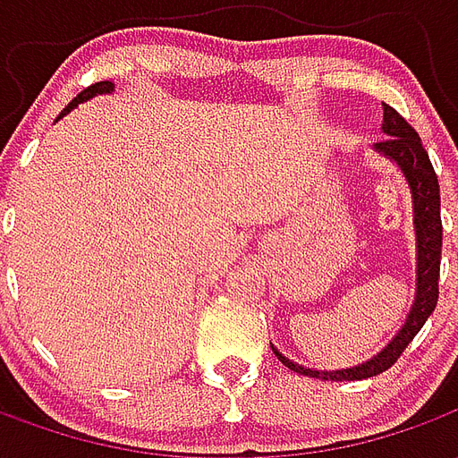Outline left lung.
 <instances>
[{
  "instance_id": "8db88e82",
  "label": "left lung",
  "mask_w": 458,
  "mask_h": 458,
  "mask_svg": "<svg viewBox=\"0 0 458 458\" xmlns=\"http://www.w3.org/2000/svg\"><path fill=\"white\" fill-rule=\"evenodd\" d=\"M383 131L387 134L383 141H375V149L393 159L403 169L404 179L412 191V210H414V235H417V282H414V297L410 311L404 317L403 328L394 334L390 344L383 351L345 370H311L304 365L289 360L277 348H272L282 365L289 370L307 377L318 380H363L387 370L390 365L397 363V358L410 345L424 321L432 317L434 307L439 301V265H442V216H439V179L434 174L429 154L422 147L420 134L414 131L410 122L394 107L385 105Z\"/></svg>"
}]
</instances>
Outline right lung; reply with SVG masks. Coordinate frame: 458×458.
I'll use <instances>...</instances> for the list:
<instances>
[{
	"instance_id": "right-lung-1",
	"label": "right lung",
	"mask_w": 458,
	"mask_h": 458,
	"mask_svg": "<svg viewBox=\"0 0 458 458\" xmlns=\"http://www.w3.org/2000/svg\"><path fill=\"white\" fill-rule=\"evenodd\" d=\"M114 85L110 83V81H100V83H93V85H88V88H85L83 93H78L73 98V100H71V103H68V107H65L64 113H61V117H64L65 113H71V110H73L75 105L78 103H83V100H88V98H93V95H98V93H110V90H113Z\"/></svg>"
}]
</instances>
